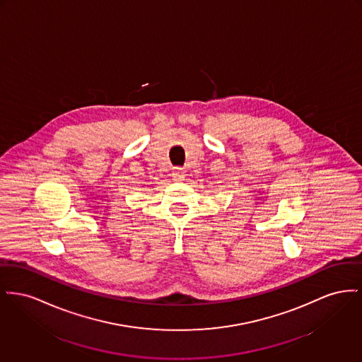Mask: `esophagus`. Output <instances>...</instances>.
Masks as SVG:
<instances>
[{
  "mask_svg": "<svg viewBox=\"0 0 362 362\" xmlns=\"http://www.w3.org/2000/svg\"><path fill=\"white\" fill-rule=\"evenodd\" d=\"M172 177H173V180H182L185 177V172L182 168H175L172 170Z\"/></svg>",
  "mask_w": 362,
  "mask_h": 362,
  "instance_id": "1",
  "label": "esophagus"
}]
</instances>
